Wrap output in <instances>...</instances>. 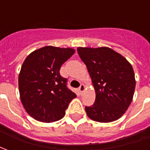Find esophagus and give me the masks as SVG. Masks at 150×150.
Wrapping results in <instances>:
<instances>
[{"mask_svg": "<svg viewBox=\"0 0 150 150\" xmlns=\"http://www.w3.org/2000/svg\"><path fill=\"white\" fill-rule=\"evenodd\" d=\"M85 89H86V86H85V85H83V84H81V85L80 86L79 88H78V90H79V92L81 93H82L83 92L85 91Z\"/></svg>", "mask_w": 150, "mask_h": 150, "instance_id": "34e87169", "label": "esophagus"}]
</instances>
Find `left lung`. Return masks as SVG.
I'll list each match as a JSON object with an SVG mask.
<instances>
[{"instance_id":"left-lung-1","label":"left lung","mask_w":150,"mask_h":150,"mask_svg":"<svg viewBox=\"0 0 150 150\" xmlns=\"http://www.w3.org/2000/svg\"><path fill=\"white\" fill-rule=\"evenodd\" d=\"M77 52L86 64L96 99L86 107L87 115L98 122H112L130 105L136 81L132 65L124 57L109 47H78Z\"/></svg>"}]
</instances>
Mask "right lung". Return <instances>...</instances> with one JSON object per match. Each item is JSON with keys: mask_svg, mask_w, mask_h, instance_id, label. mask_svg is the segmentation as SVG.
Here are the masks:
<instances>
[{"mask_svg": "<svg viewBox=\"0 0 150 150\" xmlns=\"http://www.w3.org/2000/svg\"><path fill=\"white\" fill-rule=\"evenodd\" d=\"M74 52L72 48L49 45L32 52L23 62L18 76L20 98L35 120L50 123L62 119L76 97L60 75L62 65Z\"/></svg>", "mask_w": 150, "mask_h": 150, "instance_id": "add662e5", "label": "right lung"}]
</instances>
